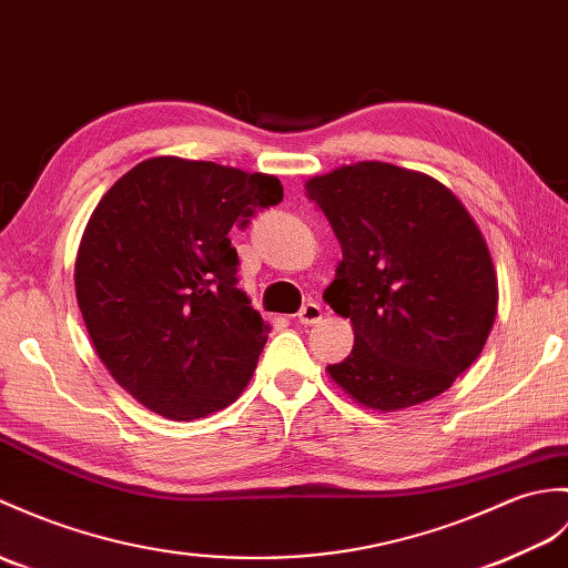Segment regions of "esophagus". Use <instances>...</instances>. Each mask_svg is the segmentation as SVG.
I'll return each mask as SVG.
<instances>
[{"label":"esophagus","mask_w":568,"mask_h":568,"mask_svg":"<svg viewBox=\"0 0 568 568\" xmlns=\"http://www.w3.org/2000/svg\"><path fill=\"white\" fill-rule=\"evenodd\" d=\"M322 316H324V310L320 302H307V305H302V310L297 314V322L305 326H312V324H320Z\"/></svg>","instance_id":"esophagus-1"}]
</instances>
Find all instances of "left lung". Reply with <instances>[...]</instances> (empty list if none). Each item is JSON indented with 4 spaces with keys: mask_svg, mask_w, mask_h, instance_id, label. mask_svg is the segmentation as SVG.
Instances as JSON below:
<instances>
[{
    "mask_svg": "<svg viewBox=\"0 0 568 568\" xmlns=\"http://www.w3.org/2000/svg\"><path fill=\"white\" fill-rule=\"evenodd\" d=\"M305 189L344 252L324 300L355 332L328 375L377 412L450 389L479 358L498 307L489 246L467 207L433 176L387 162L341 166Z\"/></svg>",
    "mask_w": 568,
    "mask_h": 568,
    "instance_id": "8db88e82",
    "label": "left lung"
}]
</instances>
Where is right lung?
<instances>
[{
  "label": "right lung",
  "instance_id": "obj_1",
  "mask_svg": "<svg viewBox=\"0 0 568 568\" xmlns=\"http://www.w3.org/2000/svg\"><path fill=\"white\" fill-rule=\"evenodd\" d=\"M281 201L275 176L154 156L91 213L74 263L79 310L101 363L150 412L203 418L248 385L271 326L240 287L230 230Z\"/></svg>",
  "mask_w": 568,
  "mask_h": 568
}]
</instances>
